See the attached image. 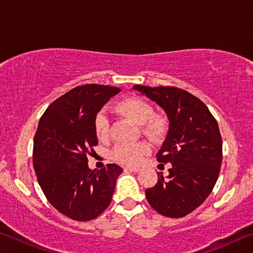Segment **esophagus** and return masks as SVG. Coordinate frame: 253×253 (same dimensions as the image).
I'll use <instances>...</instances> for the list:
<instances>
[{"mask_svg": "<svg viewBox=\"0 0 253 253\" xmlns=\"http://www.w3.org/2000/svg\"><path fill=\"white\" fill-rule=\"evenodd\" d=\"M126 170H130V172H134V173H137L139 172L140 169L139 168H131V166H127V168H125Z\"/></svg>", "mask_w": 253, "mask_h": 253, "instance_id": "esophagus-1", "label": "esophagus"}]
</instances>
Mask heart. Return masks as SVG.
I'll list each match as a JSON object with an SVG mask.
<instances>
[{
  "label": "heart",
  "instance_id": "heart-1",
  "mask_svg": "<svg viewBox=\"0 0 253 253\" xmlns=\"http://www.w3.org/2000/svg\"><path fill=\"white\" fill-rule=\"evenodd\" d=\"M116 113L123 115L140 125V131L153 142H158L166 134L168 125L165 119L154 115V109L142 98L128 97L117 102ZM95 132L99 140H106L109 136V122L104 114L97 115L95 119ZM148 152V145L144 142L134 144H119L111 152V157L121 164L137 165Z\"/></svg>",
  "mask_w": 253,
  "mask_h": 253
}]
</instances>
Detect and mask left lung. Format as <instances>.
Listing matches in <instances>:
<instances>
[{"label": "left lung", "mask_w": 253, "mask_h": 253, "mask_svg": "<svg viewBox=\"0 0 253 253\" xmlns=\"http://www.w3.org/2000/svg\"><path fill=\"white\" fill-rule=\"evenodd\" d=\"M132 89L155 101L169 119L168 137L156 157L172 168L166 178L157 173L156 185L145 191L147 202L164 216H185L207 200L219 177V125L204 102L183 89L140 84Z\"/></svg>", "instance_id": "left-lung-1"}]
</instances>
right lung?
Instances as JSON below:
<instances>
[{
    "instance_id": "right-lung-1",
    "label": "right lung",
    "mask_w": 253,
    "mask_h": 253,
    "mask_svg": "<svg viewBox=\"0 0 253 253\" xmlns=\"http://www.w3.org/2000/svg\"><path fill=\"white\" fill-rule=\"evenodd\" d=\"M121 91L104 84L78 85L55 99L42 115L33 140V168L46 200L71 220L96 219L108 208L123 169L88 168L98 144L97 113Z\"/></svg>"
}]
</instances>
